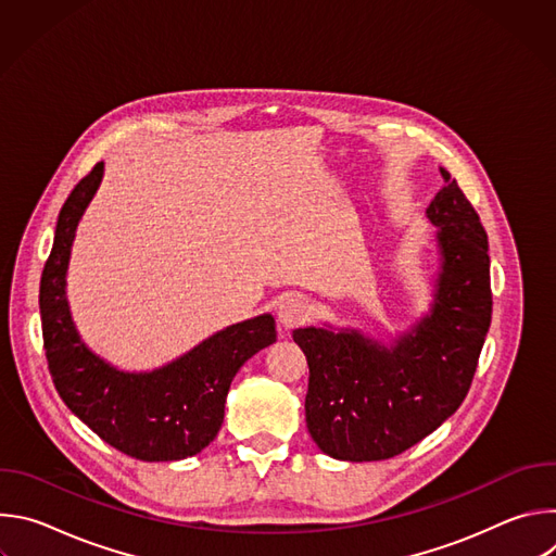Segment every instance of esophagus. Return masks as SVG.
<instances>
[{
  "label": "esophagus",
  "instance_id": "34e87169",
  "mask_svg": "<svg viewBox=\"0 0 556 556\" xmlns=\"http://www.w3.org/2000/svg\"><path fill=\"white\" fill-rule=\"evenodd\" d=\"M305 316H307V303L296 294L286 296L277 307V321L283 330H294L305 321Z\"/></svg>",
  "mask_w": 556,
  "mask_h": 556
}]
</instances>
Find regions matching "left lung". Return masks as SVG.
<instances>
[{"label": "left lung", "instance_id": "1", "mask_svg": "<svg viewBox=\"0 0 556 556\" xmlns=\"http://www.w3.org/2000/svg\"><path fill=\"white\" fill-rule=\"evenodd\" d=\"M440 174L427 217L440 228L442 273L427 319L391 350L354 330L292 334L309 367L307 431L334 459L405 453L457 412L478 369L493 314L489 237L457 180Z\"/></svg>", "mask_w": 556, "mask_h": 556}]
</instances>
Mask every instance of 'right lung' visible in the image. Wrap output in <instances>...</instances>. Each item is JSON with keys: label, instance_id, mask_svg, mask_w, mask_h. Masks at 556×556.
Wrapping results in <instances>:
<instances>
[{"label": "right lung", "instance_id": "right-lung-1", "mask_svg": "<svg viewBox=\"0 0 556 556\" xmlns=\"http://www.w3.org/2000/svg\"><path fill=\"white\" fill-rule=\"evenodd\" d=\"M101 178L103 163H97L67 195L41 273L39 309L48 369L67 409L116 451L142 462L185 459L215 440L228 387L253 354L275 343V319L262 314L230 326L151 374H125L94 356L72 326L65 270L76 224Z\"/></svg>", "mask_w": 556, "mask_h": 556}]
</instances>
